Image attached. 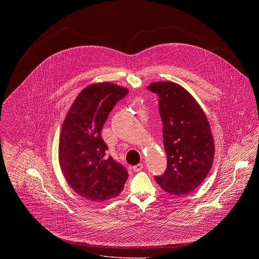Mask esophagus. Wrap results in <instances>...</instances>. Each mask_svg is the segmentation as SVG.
<instances>
[{"mask_svg": "<svg viewBox=\"0 0 259 259\" xmlns=\"http://www.w3.org/2000/svg\"><path fill=\"white\" fill-rule=\"evenodd\" d=\"M143 168H144V164H143V163H139V164H137V165H135V166L133 167L134 171H140V170H142Z\"/></svg>", "mask_w": 259, "mask_h": 259, "instance_id": "1", "label": "esophagus"}]
</instances>
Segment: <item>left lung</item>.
Masks as SVG:
<instances>
[{
  "label": "left lung",
  "mask_w": 259,
  "mask_h": 259,
  "mask_svg": "<svg viewBox=\"0 0 259 259\" xmlns=\"http://www.w3.org/2000/svg\"><path fill=\"white\" fill-rule=\"evenodd\" d=\"M147 89L158 97L167 156L165 171L154 180L170 194L191 192L204 181L212 165L214 142L209 122L196 101L180 84L156 81Z\"/></svg>",
  "instance_id": "1"
}]
</instances>
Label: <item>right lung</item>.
<instances>
[{
	"instance_id": "1",
	"label": "right lung",
	"mask_w": 259,
	"mask_h": 259,
	"mask_svg": "<svg viewBox=\"0 0 259 259\" xmlns=\"http://www.w3.org/2000/svg\"><path fill=\"white\" fill-rule=\"evenodd\" d=\"M128 91L111 82L87 87L74 100L63 123L59 159L68 184L81 197L104 201L117 196L128 172L107 155L101 132L113 107Z\"/></svg>"
}]
</instances>
